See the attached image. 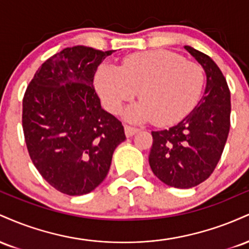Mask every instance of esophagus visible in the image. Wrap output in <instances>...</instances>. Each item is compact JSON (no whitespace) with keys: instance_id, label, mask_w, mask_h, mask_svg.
<instances>
[{"instance_id":"esophagus-1","label":"esophagus","mask_w":249,"mask_h":249,"mask_svg":"<svg viewBox=\"0 0 249 249\" xmlns=\"http://www.w3.org/2000/svg\"><path fill=\"white\" fill-rule=\"evenodd\" d=\"M124 128H125V134H126V137H132L133 134H136L139 131V128L130 126V125H124Z\"/></svg>"}]
</instances>
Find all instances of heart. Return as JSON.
<instances>
[{"instance_id":"obj_1","label":"heart","mask_w":249,"mask_h":249,"mask_svg":"<svg viewBox=\"0 0 249 249\" xmlns=\"http://www.w3.org/2000/svg\"><path fill=\"white\" fill-rule=\"evenodd\" d=\"M205 83L202 68L168 50L133 53L121 68L102 64L95 76L97 92L105 108L118 113L138 90L141 102L128 107L130 122L153 121L166 126L181 121L198 103Z\"/></svg>"}]
</instances>
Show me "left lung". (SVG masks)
Masks as SVG:
<instances>
[{
  "mask_svg": "<svg viewBox=\"0 0 249 249\" xmlns=\"http://www.w3.org/2000/svg\"><path fill=\"white\" fill-rule=\"evenodd\" d=\"M204 68L202 98L179 124L152 131L148 162L154 176L176 188H191L210 178L221 158L231 126V92L225 76L210 56L185 45Z\"/></svg>",
  "mask_w": 249,
  "mask_h": 249,
  "instance_id": "left-lung-1",
  "label": "left lung"
}]
</instances>
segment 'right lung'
I'll list each match as a JSON object with an SVG mask.
<instances>
[{
    "mask_svg": "<svg viewBox=\"0 0 249 249\" xmlns=\"http://www.w3.org/2000/svg\"><path fill=\"white\" fill-rule=\"evenodd\" d=\"M111 53L65 48L43 63L25 90L22 126L28 152L43 178L68 196L95 190L126 139L122 122L103 110L93 87L97 68Z\"/></svg>",
    "mask_w": 249,
    "mask_h": 249,
    "instance_id": "right-lung-1",
    "label": "right lung"
}]
</instances>
